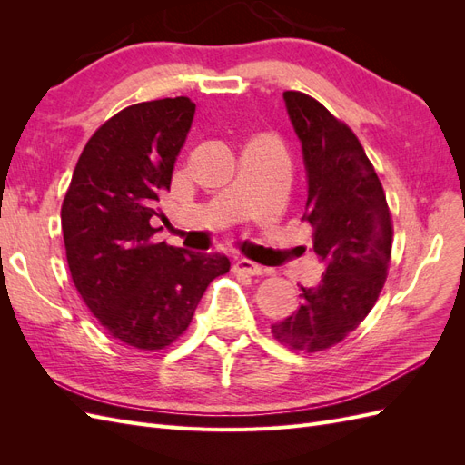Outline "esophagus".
Listing matches in <instances>:
<instances>
[{
    "instance_id": "1",
    "label": "esophagus",
    "mask_w": 465,
    "mask_h": 465,
    "mask_svg": "<svg viewBox=\"0 0 465 465\" xmlns=\"http://www.w3.org/2000/svg\"><path fill=\"white\" fill-rule=\"evenodd\" d=\"M234 272L236 273H246V275H262L265 272V267L241 258V260L234 262Z\"/></svg>"
}]
</instances>
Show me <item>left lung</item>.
<instances>
[{
  "instance_id": "obj_1",
  "label": "left lung",
  "mask_w": 465,
  "mask_h": 465,
  "mask_svg": "<svg viewBox=\"0 0 465 465\" xmlns=\"http://www.w3.org/2000/svg\"><path fill=\"white\" fill-rule=\"evenodd\" d=\"M306 171L312 248L326 265L320 283L302 289L301 306L272 326L281 343L314 351L340 343L367 318L384 287L391 221L382 184L355 134L312 96L283 93Z\"/></svg>"
}]
</instances>
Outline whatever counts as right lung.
<instances>
[{
  "instance_id": "1",
  "label": "right lung",
  "mask_w": 465,
  "mask_h": 465,
  "mask_svg": "<svg viewBox=\"0 0 465 465\" xmlns=\"http://www.w3.org/2000/svg\"><path fill=\"white\" fill-rule=\"evenodd\" d=\"M195 104L186 96L124 108L83 149L62 205L69 272L104 330L135 349L186 331L207 285L231 270L223 254L154 242L157 203L171 190Z\"/></svg>"
}]
</instances>
